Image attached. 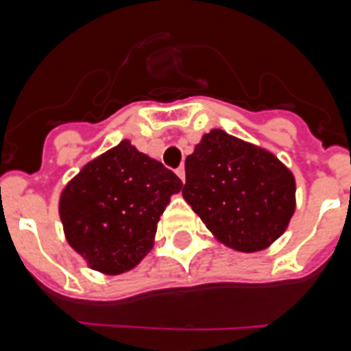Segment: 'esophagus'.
I'll return each mask as SVG.
<instances>
[{
    "label": "esophagus",
    "instance_id": "obj_1",
    "mask_svg": "<svg viewBox=\"0 0 351 351\" xmlns=\"http://www.w3.org/2000/svg\"><path fill=\"white\" fill-rule=\"evenodd\" d=\"M176 173H178L179 176V179H181L182 182H184V179H186V172H184V167H179L178 170H176Z\"/></svg>",
    "mask_w": 351,
    "mask_h": 351
}]
</instances>
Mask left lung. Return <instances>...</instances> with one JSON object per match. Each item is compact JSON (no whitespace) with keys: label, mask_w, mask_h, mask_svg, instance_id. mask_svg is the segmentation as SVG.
I'll use <instances>...</instances> for the list:
<instances>
[{"label":"left lung","mask_w":351,"mask_h":351,"mask_svg":"<svg viewBox=\"0 0 351 351\" xmlns=\"http://www.w3.org/2000/svg\"><path fill=\"white\" fill-rule=\"evenodd\" d=\"M184 167L182 197L228 247L253 253L287 230L295 210V179L269 151L213 130Z\"/></svg>","instance_id":"left-lung-1"}]
</instances>
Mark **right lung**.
Returning <instances> with one entry per match:
<instances>
[{
  "label": "right lung",
  "mask_w": 351,
  "mask_h": 351,
  "mask_svg": "<svg viewBox=\"0 0 351 351\" xmlns=\"http://www.w3.org/2000/svg\"><path fill=\"white\" fill-rule=\"evenodd\" d=\"M181 188L172 170L123 141L89 161L61 193L68 243L95 271H130L151 251L160 216Z\"/></svg>",
  "instance_id": "add662e5"
}]
</instances>
